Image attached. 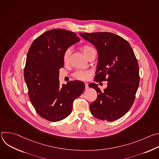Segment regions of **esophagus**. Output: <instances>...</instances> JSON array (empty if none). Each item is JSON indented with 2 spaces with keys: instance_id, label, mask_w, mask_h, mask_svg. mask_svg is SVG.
<instances>
[{
  "instance_id": "1",
  "label": "esophagus",
  "mask_w": 159,
  "mask_h": 159,
  "mask_svg": "<svg viewBox=\"0 0 159 159\" xmlns=\"http://www.w3.org/2000/svg\"><path fill=\"white\" fill-rule=\"evenodd\" d=\"M85 89H87L89 88V84H88V83H87V82L85 83Z\"/></svg>"
}]
</instances>
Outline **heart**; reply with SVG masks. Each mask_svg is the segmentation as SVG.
I'll return each instance as SVG.
<instances>
[{
  "instance_id": "obj_1",
  "label": "heart",
  "mask_w": 159,
  "mask_h": 159,
  "mask_svg": "<svg viewBox=\"0 0 159 159\" xmlns=\"http://www.w3.org/2000/svg\"><path fill=\"white\" fill-rule=\"evenodd\" d=\"M93 48H93L91 46H90L89 44H84L81 47L80 50L82 51V52L85 55L87 52H88L90 50H91ZM70 55H71L70 49H67L65 50V52L63 55V61L65 63H67L69 61ZM91 75H92V72L90 70H81L76 71L73 75L77 79L80 80H87L90 79Z\"/></svg>"
}]
</instances>
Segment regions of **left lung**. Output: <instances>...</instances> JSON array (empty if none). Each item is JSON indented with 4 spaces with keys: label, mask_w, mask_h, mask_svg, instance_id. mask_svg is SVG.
<instances>
[{
    "label": "left lung",
    "mask_w": 159,
    "mask_h": 159,
    "mask_svg": "<svg viewBox=\"0 0 159 159\" xmlns=\"http://www.w3.org/2000/svg\"><path fill=\"white\" fill-rule=\"evenodd\" d=\"M94 45L98 52L95 81H107L101 91L98 84H90L98 94L90 104L91 114L101 120L112 121L129 110L139 85V66L129 43L122 37L108 32L80 33Z\"/></svg>",
    "instance_id": "left-lung-1"
}]
</instances>
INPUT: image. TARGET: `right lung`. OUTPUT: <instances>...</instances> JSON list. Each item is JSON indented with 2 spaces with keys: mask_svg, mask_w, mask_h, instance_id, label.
<instances>
[{
  "mask_svg": "<svg viewBox=\"0 0 159 159\" xmlns=\"http://www.w3.org/2000/svg\"><path fill=\"white\" fill-rule=\"evenodd\" d=\"M79 41L74 32L54 29L35 39L29 49L24 70L28 95L38 114L50 121L70 115L74 101L85 89L82 82L70 81L61 86L58 79L64 52Z\"/></svg>",
  "mask_w": 159,
  "mask_h": 159,
  "instance_id": "obj_1",
  "label": "right lung"
}]
</instances>
